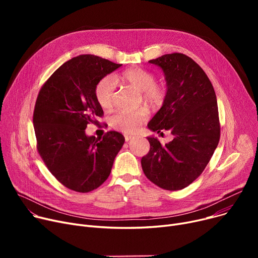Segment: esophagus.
Here are the masks:
<instances>
[{"mask_svg": "<svg viewBox=\"0 0 258 258\" xmlns=\"http://www.w3.org/2000/svg\"><path fill=\"white\" fill-rule=\"evenodd\" d=\"M124 138H125V141H126V142H128V141H131V140H132V139H134V137H133V136H125V137H124Z\"/></svg>", "mask_w": 258, "mask_h": 258, "instance_id": "1", "label": "esophagus"}]
</instances>
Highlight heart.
<instances>
[{
    "instance_id": "obj_1",
    "label": "heart",
    "mask_w": 258,
    "mask_h": 258,
    "mask_svg": "<svg viewBox=\"0 0 258 258\" xmlns=\"http://www.w3.org/2000/svg\"><path fill=\"white\" fill-rule=\"evenodd\" d=\"M121 79L139 92H142L143 98L150 103L161 104L165 97L164 87L156 83L155 75L142 68H130L121 74ZM116 96V79L113 76H105L98 81L95 88V97L102 108H110ZM148 112L141 108L136 112H116L110 118L111 125L125 134L137 131L138 126L147 119Z\"/></svg>"
}]
</instances>
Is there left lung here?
<instances>
[{
	"instance_id": "left-lung-1",
	"label": "left lung",
	"mask_w": 258,
	"mask_h": 258,
	"mask_svg": "<svg viewBox=\"0 0 258 258\" xmlns=\"http://www.w3.org/2000/svg\"><path fill=\"white\" fill-rule=\"evenodd\" d=\"M148 62L163 71L167 89L163 104L147 126L161 135L168 131L173 139L162 145L157 137H147L151 150L141 165L157 186L180 190L203 172L218 147L216 95L206 73L185 54H165Z\"/></svg>"
}]
</instances>
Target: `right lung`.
I'll list each match as a JSON object with an SVG mask.
<instances>
[{"instance_id":"obj_1","label":"right lung","mask_w":258,"mask_h":258,"mask_svg":"<svg viewBox=\"0 0 258 258\" xmlns=\"http://www.w3.org/2000/svg\"><path fill=\"white\" fill-rule=\"evenodd\" d=\"M121 66L83 54L62 63L38 93L33 113L38 153L50 172L71 190L89 192L103 184L124 144L115 131L102 139L86 134L87 125L103 115L95 97L96 85Z\"/></svg>"}]
</instances>
